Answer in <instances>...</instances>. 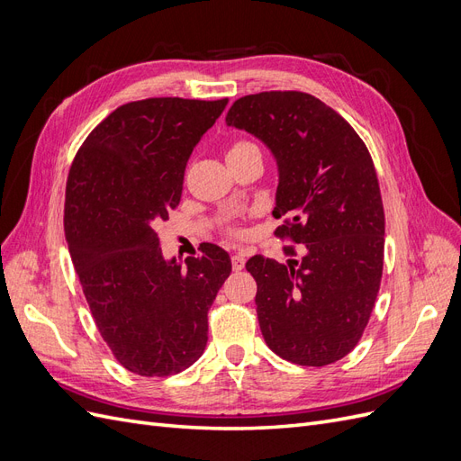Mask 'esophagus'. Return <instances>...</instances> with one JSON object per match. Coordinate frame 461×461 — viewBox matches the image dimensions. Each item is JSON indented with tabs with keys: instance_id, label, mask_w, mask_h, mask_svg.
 Masks as SVG:
<instances>
[{
	"instance_id": "1",
	"label": "esophagus",
	"mask_w": 461,
	"mask_h": 461,
	"mask_svg": "<svg viewBox=\"0 0 461 461\" xmlns=\"http://www.w3.org/2000/svg\"><path fill=\"white\" fill-rule=\"evenodd\" d=\"M230 261H232V269H234V271H242V269H244L246 258H244V254H242V252H236V254H232Z\"/></svg>"
}]
</instances>
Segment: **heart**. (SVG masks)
I'll list each match as a JSON object with an SVG mask.
<instances>
[{
	"label": "heart",
	"instance_id": "1",
	"mask_svg": "<svg viewBox=\"0 0 461 461\" xmlns=\"http://www.w3.org/2000/svg\"><path fill=\"white\" fill-rule=\"evenodd\" d=\"M246 148H258V146H256V144H252V142H246V140H239V142H234V144L230 146L229 153H234V151H240V149H246Z\"/></svg>",
	"mask_w": 461,
	"mask_h": 461
}]
</instances>
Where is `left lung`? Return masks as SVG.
<instances>
[{
  "label": "left lung",
  "mask_w": 461,
  "mask_h": 461,
  "mask_svg": "<svg viewBox=\"0 0 461 461\" xmlns=\"http://www.w3.org/2000/svg\"><path fill=\"white\" fill-rule=\"evenodd\" d=\"M225 121L271 149L273 215L285 217L275 234L300 244L285 246L286 263H246L263 339L292 364H334L359 342L383 276L384 212L369 149L350 122L305 92L244 95Z\"/></svg>",
  "instance_id": "left-lung-1"
}]
</instances>
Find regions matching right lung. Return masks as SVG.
Segmentation results:
<instances>
[{"mask_svg":"<svg viewBox=\"0 0 461 461\" xmlns=\"http://www.w3.org/2000/svg\"><path fill=\"white\" fill-rule=\"evenodd\" d=\"M227 104H124L88 134L68 171V252L97 330L136 375L180 373L205 350L207 312L230 275V258L205 244L185 265L167 261L156 225L178 205L190 153Z\"/></svg>","mask_w":461,"mask_h":461,"instance_id":"add662e5","label":"right lung"}]
</instances>
